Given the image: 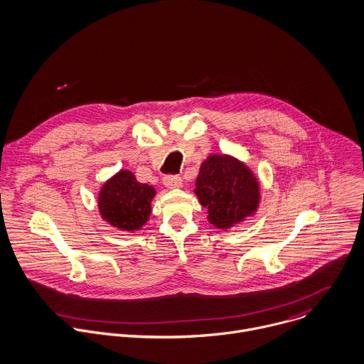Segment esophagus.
Masks as SVG:
<instances>
[{
  "mask_svg": "<svg viewBox=\"0 0 364 364\" xmlns=\"http://www.w3.org/2000/svg\"><path fill=\"white\" fill-rule=\"evenodd\" d=\"M164 183L168 189H176V188L182 186V179H181V176H166L164 179Z\"/></svg>",
  "mask_w": 364,
  "mask_h": 364,
  "instance_id": "esophagus-1",
  "label": "esophagus"
}]
</instances>
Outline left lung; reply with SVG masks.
Here are the masks:
<instances>
[{
	"instance_id": "8db88e82",
	"label": "left lung",
	"mask_w": 364,
	"mask_h": 364,
	"mask_svg": "<svg viewBox=\"0 0 364 364\" xmlns=\"http://www.w3.org/2000/svg\"><path fill=\"white\" fill-rule=\"evenodd\" d=\"M208 221L227 231L255 215L261 188L251 168L232 155L210 154L199 168L193 189Z\"/></svg>"
}]
</instances>
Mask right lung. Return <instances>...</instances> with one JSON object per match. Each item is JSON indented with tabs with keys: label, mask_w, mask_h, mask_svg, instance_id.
I'll return each mask as SVG.
<instances>
[{
	"label": "right lung",
	"mask_w": 364,
	"mask_h": 364,
	"mask_svg": "<svg viewBox=\"0 0 364 364\" xmlns=\"http://www.w3.org/2000/svg\"><path fill=\"white\" fill-rule=\"evenodd\" d=\"M155 195L154 186L137 182L133 172L120 169L100 186L99 213L113 228L134 232L149 221Z\"/></svg>",
	"instance_id": "right-lung-1"
}]
</instances>
